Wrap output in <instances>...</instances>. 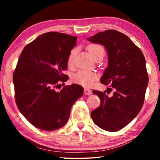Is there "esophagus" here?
<instances>
[{
	"label": "esophagus",
	"instance_id": "34e87169",
	"mask_svg": "<svg viewBox=\"0 0 160 160\" xmlns=\"http://www.w3.org/2000/svg\"><path fill=\"white\" fill-rule=\"evenodd\" d=\"M84 93H85V94H86V95H90L92 92V91L90 90V89L84 88Z\"/></svg>",
	"mask_w": 160,
	"mask_h": 160
}]
</instances>
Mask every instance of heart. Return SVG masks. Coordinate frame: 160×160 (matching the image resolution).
I'll return each instance as SVG.
<instances>
[{"instance_id": "obj_1", "label": "heart", "mask_w": 160, "mask_h": 160, "mask_svg": "<svg viewBox=\"0 0 160 160\" xmlns=\"http://www.w3.org/2000/svg\"><path fill=\"white\" fill-rule=\"evenodd\" d=\"M88 49L94 60L103 58L105 55V50L102 45L98 44H91L88 46ZM77 55V48H72L68 57V65L71 67L75 62V57ZM97 75L93 72L86 70H81L72 76V80L75 83L79 84L82 86H90L93 85L97 79Z\"/></svg>"}]
</instances>
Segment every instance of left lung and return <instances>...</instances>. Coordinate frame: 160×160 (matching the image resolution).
Returning <instances> with one entry per match:
<instances>
[{
	"label": "left lung",
	"instance_id": "8db88e82",
	"mask_svg": "<svg viewBox=\"0 0 160 160\" xmlns=\"http://www.w3.org/2000/svg\"><path fill=\"white\" fill-rule=\"evenodd\" d=\"M88 40L106 48L109 66L101 82L110 84L109 93L113 91L112 97L106 92H92L101 103L92 112V118L99 128L117 131L128 125L142 107L149 80L145 58L128 37L114 29L99 32Z\"/></svg>",
	"mask_w": 160,
	"mask_h": 160
}]
</instances>
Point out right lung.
I'll use <instances>...</instances> for the list:
<instances>
[{
  "label": "right lung",
  "instance_id": "right-lung-1",
  "mask_svg": "<svg viewBox=\"0 0 160 160\" xmlns=\"http://www.w3.org/2000/svg\"><path fill=\"white\" fill-rule=\"evenodd\" d=\"M76 37L47 32L24 48L13 72L15 99L22 114L32 125L43 131L61 128L68 120L72 104L82 96L77 84L65 85L68 76V57L76 45Z\"/></svg>",
  "mask_w": 160,
  "mask_h": 160
}]
</instances>
